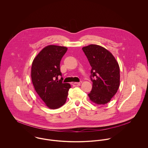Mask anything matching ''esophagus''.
<instances>
[{
	"mask_svg": "<svg viewBox=\"0 0 148 148\" xmlns=\"http://www.w3.org/2000/svg\"><path fill=\"white\" fill-rule=\"evenodd\" d=\"M82 83V81H80V82H79V83H75V82L72 83V84L80 85Z\"/></svg>",
	"mask_w": 148,
	"mask_h": 148,
	"instance_id": "1",
	"label": "esophagus"
}]
</instances>
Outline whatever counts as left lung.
<instances>
[{"instance_id": "left-lung-1", "label": "left lung", "mask_w": 148, "mask_h": 148, "mask_svg": "<svg viewBox=\"0 0 148 148\" xmlns=\"http://www.w3.org/2000/svg\"><path fill=\"white\" fill-rule=\"evenodd\" d=\"M92 69V89L88 94L90 100L98 104L109 102L120 85V68L112 54L98 45L90 44L82 48Z\"/></svg>"}]
</instances>
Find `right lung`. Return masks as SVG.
<instances>
[{"instance_id": "obj_1", "label": "right lung", "mask_w": 148, "mask_h": 148, "mask_svg": "<svg viewBox=\"0 0 148 148\" xmlns=\"http://www.w3.org/2000/svg\"><path fill=\"white\" fill-rule=\"evenodd\" d=\"M67 48L50 45L44 48L34 59L31 68V79L35 89L46 106L57 109L65 104L69 83L58 80L62 77L60 64ZM63 77H61V79Z\"/></svg>"}]
</instances>
